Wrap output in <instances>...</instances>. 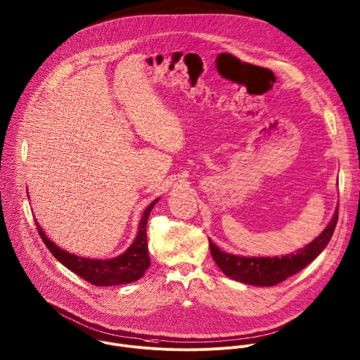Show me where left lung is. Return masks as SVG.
Listing matches in <instances>:
<instances>
[{"mask_svg": "<svg viewBox=\"0 0 360 360\" xmlns=\"http://www.w3.org/2000/svg\"><path fill=\"white\" fill-rule=\"evenodd\" d=\"M338 221V207L326 227V230L303 250H297L296 254H289L282 258L268 257H238L221 251L209 240V247L213 259L223 274L234 281L252 286H275L288 278L296 275L313 262L328 245L335 226Z\"/></svg>", "mask_w": 360, "mask_h": 360, "instance_id": "left-lung-1", "label": "left lung"}]
</instances>
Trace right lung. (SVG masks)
<instances>
[{
  "label": "right lung",
  "mask_w": 360,
  "mask_h": 360,
  "mask_svg": "<svg viewBox=\"0 0 360 360\" xmlns=\"http://www.w3.org/2000/svg\"><path fill=\"white\" fill-rule=\"evenodd\" d=\"M158 202L155 199L153 203L147 206L144 210L137 236L133 244L119 257L112 259H91L82 258L74 254H70L60 247H57L41 230L37 221L36 227L39 236L41 237L44 245L49 248L51 255L61 262L67 269L82 278L84 281L95 285V286H116V285H126L139 281L147 268L150 266V255H148V245H147V220L150 212L153 210L154 205Z\"/></svg>",
  "instance_id": "obj_1"
}]
</instances>
